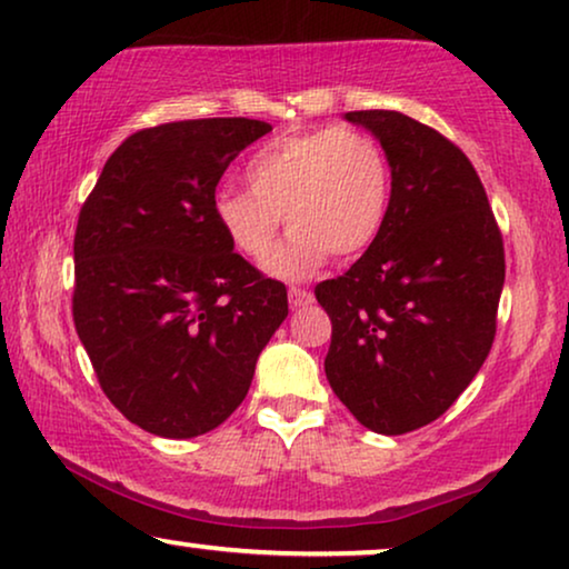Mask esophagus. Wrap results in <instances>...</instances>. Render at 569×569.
Masks as SVG:
<instances>
[{
    "label": "esophagus",
    "mask_w": 569,
    "mask_h": 569,
    "mask_svg": "<svg viewBox=\"0 0 569 569\" xmlns=\"http://www.w3.org/2000/svg\"><path fill=\"white\" fill-rule=\"evenodd\" d=\"M313 302V295L308 290H300V287H290V306L292 308H306Z\"/></svg>",
    "instance_id": "1"
}]
</instances>
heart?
Returning a JSON list of instances; mask_svg holds the SVG:
<instances>
[{
	"mask_svg": "<svg viewBox=\"0 0 569 569\" xmlns=\"http://www.w3.org/2000/svg\"><path fill=\"white\" fill-rule=\"evenodd\" d=\"M248 191H220L212 214L240 256L261 261L284 224L290 238L263 261L279 279H306L329 259L368 251L391 204V166L376 139L316 129L274 139L248 160Z\"/></svg>",
	"mask_w": 569,
	"mask_h": 569,
	"instance_id": "obj_1",
	"label": "heart"
}]
</instances>
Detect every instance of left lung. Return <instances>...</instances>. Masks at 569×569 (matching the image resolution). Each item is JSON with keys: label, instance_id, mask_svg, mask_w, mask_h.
I'll list each match as a JSON object with an SVG mask.
<instances>
[{"label": "left lung", "instance_id": "8db88e82", "mask_svg": "<svg viewBox=\"0 0 569 569\" xmlns=\"http://www.w3.org/2000/svg\"><path fill=\"white\" fill-rule=\"evenodd\" d=\"M391 166L380 236L347 274L316 287L331 318L326 378L360 425H430L485 365L505 284L487 191L458 147L399 111H349Z\"/></svg>", "mask_w": 569, "mask_h": 569}]
</instances>
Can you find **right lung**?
Listing matches in <instances>:
<instances>
[{"label":"right lung","mask_w":569,"mask_h":569,"mask_svg":"<svg viewBox=\"0 0 569 569\" xmlns=\"http://www.w3.org/2000/svg\"><path fill=\"white\" fill-rule=\"evenodd\" d=\"M267 121L193 119L131 134L74 232V329L103 393L160 438H197L246 399L287 290L217 228V183Z\"/></svg>","instance_id":"right-lung-1"}]
</instances>
